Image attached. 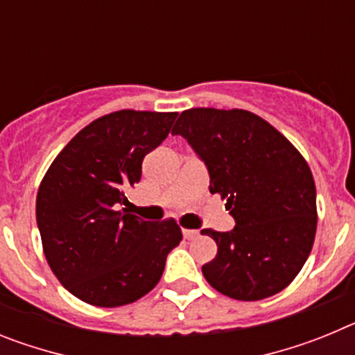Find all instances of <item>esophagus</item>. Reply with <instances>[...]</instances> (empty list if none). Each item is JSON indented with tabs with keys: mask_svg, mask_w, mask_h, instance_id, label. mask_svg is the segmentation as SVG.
<instances>
[{
	"mask_svg": "<svg viewBox=\"0 0 355 355\" xmlns=\"http://www.w3.org/2000/svg\"><path fill=\"white\" fill-rule=\"evenodd\" d=\"M197 234H199V233H197L196 229H183V236L187 238V240H193Z\"/></svg>",
	"mask_w": 355,
	"mask_h": 355,
	"instance_id": "34e87169",
	"label": "esophagus"
}]
</instances>
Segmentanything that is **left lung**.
Instances as JSON below:
<instances>
[{
	"label": "left lung",
	"instance_id": "left-lung-1",
	"mask_svg": "<svg viewBox=\"0 0 355 355\" xmlns=\"http://www.w3.org/2000/svg\"><path fill=\"white\" fill-rule=\"evenodd\" d=\"M209 172V192L225 200L233 231L202 229L216 256L202 266L216 291L261 300L297 277L316 233L311 168L293 144L247 110L190 108L172 128Z\"/></svg>",
	"mask_w": 355,
	"mask_h": 355
}]
</instances>
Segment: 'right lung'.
Returning a JSON list of instances; mask_svg holds the SVG:
<instances>
[{"label": "right lung", "instance_id": "right-lung-1", "mask_svg": "<svg viewBox=\"0 0 355 355\" xmlns=\"http://www.w3.org/2000/svg\"><path fill=\"white\" fill-rule=\"evenodd\" d=\"M175 112L119 110L85 126L60 150L37 192L44 256L65 290L97 307L139 300L162 279L183 240L174 218L131 215L126 190L147 153L167 139Z\"/></svg>", "mask_w": 355, "mask_h": 355}]
</instances>
